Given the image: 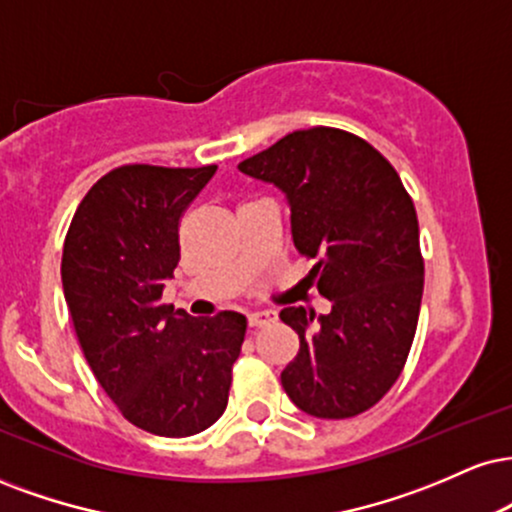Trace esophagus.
<instances>
[{
  "label": "esophagus",
  "instance_id": "esophagus-1",
  "mask_svg": "<svg viewBox=\"0 0 512 512\" xmlns=\"http://www.w3.org/2000/svg\"><path fill=\"white\" fill-rule=\"evenodd\" d=\"M274 319H276V312H269V310L252 312V315H248V326H250V329H257V326H264V324L274 322Z\"/></svg>",
  "mask_w": 512,
  "mask_h": 512
}]
</instances>
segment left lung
Instances as JSON below:
<instances>
[{
  "label": "left lung",
  "instance_id": "left-lung-1",
  "mask_svg": "<svg viewBox=\"0 0 512 512\" xmlns=\"http://www.w3.org/2000/svg\"><path fill=\"white\" fill-rule=\"evenodd\" d=\"M274 183L291 207L293 243L317 260L329 315L283 307L300 350L281 386L300 410L346 420L377 405L403 372L420 317V226L396 169L341 128L293 131L238 164Z\"/></svg>",
  "mask_w": 512,
  "mask_h": 512
}]
</instances>
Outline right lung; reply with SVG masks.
Instances as JSON below:
<instances>
[{
  "label": "right lung",
  "mask_w": 512,
  "mask_h": 512,
  "mask_svg": "<svg viewBox=\"0 0 512 512\" xmlns=\"http://www.w3.org/2000/svg\"><path fill=\"white\" fill-rule=\"evenodd\" d=\"M217 166L126 164L104 174L73 214L61 283L85 360L135 427L181 439L229 403L245 338L238 312L190 317L162 305L181 260L178 224Z\"/></svg>",
  "instance_id": "obj_1"
}]
</instances>
